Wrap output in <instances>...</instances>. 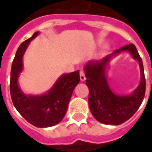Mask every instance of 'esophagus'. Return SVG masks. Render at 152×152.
Here are the masks:
<instances>
[{
    "label": "esophagus",
    "mask_w": 152,
    "mask_h": 152,
    "mask_svg": "<svg viewBox=\"0 0 152 152\" xmlns=\"http://www.w3.org/2000/svg\"><path fill=\"white\" fill-rule=\"evenodd\" d=\"M79 75H80V80L81 81H85L86 78H85V73H84V71H80V73H79Z\"/></svg>",
    "instance_id": "esophagus-1"
}]
</instances>
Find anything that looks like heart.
Wrapping results in <instances>:
<instances>
[{
  "instance_id": "1",
  "label": "heart",
  "mask_w": 152,
  "mask_h": 152,
  "mask_svg": "<svg viewBox=\"0 0 152 152\" xmlns=\"http://www.w3.org/2000/svg\"><path fill=\"white\" fill-rule=\"evenodd\" d=\"M99 43H101L100 41H99ZM108 48V45H105V49H107Z\"/></svg>"
}]
</instances>
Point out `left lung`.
<instances>
[{
    "label": "left lung",
    "instance_id": "left-lung-1",
    "mask_svg": "<svg viewBox=\"0 0 152 152\" xmlns=\"http://www.w3.org/2000/svg\"><path fill=\"white\" fill-rule=\"evenodd\" d=\"M127 51L139 62L141 82L130 94L118 95L112 91L108 83V66L114 57ZM85 84L89 88V107L94 118L100 123L118 125L129 119L143 102L145 93V79L142 59L135 45H125L101 60H91L84 67Z\"/></svg>",
    "mask_w": 152,
    "mask_h": 152
}]
</instances>
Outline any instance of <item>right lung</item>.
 Segmentation results:
<instances>
[{
	"label": "right lung",
	"mask_w": 152,
	"mask_h": 152,
	"mask_svg": "<svg viewBox=\"0 0 152 152\" xmlns=\"http://www.w3.org/2000/svg\"><path fill=\"white\" fill-rule=\"evenodd\" d=\"M23 41L16 52L11 69L10 92L15 108L25 119L35 127L47 128L61 122L67 113V106L75 86L79 83V71L63 73L49 91L41 95H27L19 86L18 79L23 69V58L30 41L38 36Z\"/></svg>",
	"instance_id": "obj_1"
}]
</instances>
